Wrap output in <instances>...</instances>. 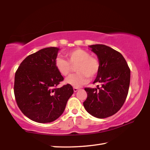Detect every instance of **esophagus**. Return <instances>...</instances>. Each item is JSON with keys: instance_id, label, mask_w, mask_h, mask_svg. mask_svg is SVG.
<instances>
[{"instance_id": "obj_1", "label": "esophagus", "mask_w": 150, "mask_h": 150, "mask_svg": "<svg viewBox=\"0 0 150 150\" xmlns=\"http://www.w3.org/2000/svg\"><path fill=\"white\" fill-rule=\"evenodd\" d=\"M79 89V88L78 87H74L73 88V91H74V92H77V91Z\"/></svg>"}]
</instances>
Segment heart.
Instances as JSON below:
<instances>
[{"instance_id":"b5f03b06","label":"heart","mask_w":150,"mask_h":150,"mask_svg":"<svg viewBox=\"0 0 150 150\" xmlns=\"http://www.w3.org/2000/svg\"><path fill=\"white\" fill-rule=\"evenodd\" d=\"M67 60L62 57H57L55 61L57 70L63 76H67L71 70V66L75 67L77 73L70 75L66 79L67 84L75 87H79L85 85L89 78L95 77L99 72L100 62L95 56L90 55L87 51L80 48L71 50L65 54Z\"/></svg>"}]
</instances>
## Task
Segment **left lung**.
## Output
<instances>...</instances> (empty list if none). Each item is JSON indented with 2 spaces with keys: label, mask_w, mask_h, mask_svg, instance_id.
<instances>
[{
  "label": "left lung",
  "mask_w": 150,
  "mask_h": 150,
  "mask_svg": "<svg viewBox=\"0 0 150 150\" xmlns=\"http://www.w3.org/2000/svg\"><path fill=\"white\" fill-rule=\"evenodd\" d=\"M89 47L100 62L99 72L93 83H100L102 87L85 88L87 98L83 106L90 115L105 118L117 112L125 102L130 86V69L122 55L112 48L103 44Z\"/></svg>",
  "instance_id": "1"
}]
</instances>
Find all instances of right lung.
<instances>
[{
  "label": "right lung",
  "mask_w": 150,
  "mask_h": 150,
  "mask_svg": "<svg viewBox=\"0 0 150 150\" xmlns=\"http://www.w3.org/2000/svg\"><path fill=\"white\" fill-rule=\"evenodd\" d=\"M59 48H44L22 61L14 77V93L17 105L30 120L39 123L52 122L64 111L73 89L63 81L55 66Z\"/></svg>",
  "instance_id": "1"
}]
</instances>
